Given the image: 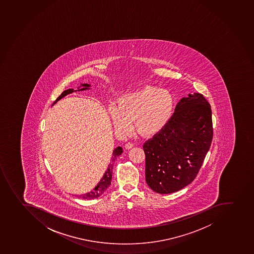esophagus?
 <instances>
[{"instance_id":"obj_1","label":"esophagus","mask_w":254,"mask_h":254,"mask_svg":"<svg viewBox=\"0 0 254 254\" xmlns=\"http://www.w3.org/2000/svg\"><path fill=\"white\" fill-rule=\"evenodd\" d=\"M133 146H134V144L130 143V142H128V143H127V144H125V149H131Z\"/></svg>"}]
</instances>
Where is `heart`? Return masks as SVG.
I'll return each mask as SVG.
<instances>
[{
	"label": "heart",
	"instance_id": "heart-1",
	"mask_svg": "<svg viewBox=\"0 0 254 254\" xmlns=\"http://www.w3.org/2000/svg\"><path fill=\"white\" fill-rule=\"evenodd\" d=\"M174 107L173 98L168 91L154 86H144L124 94L110 108L114 127L127 134L135 129L140 135L151 136L168 124Z\"/></svg>",
	"mask_w": 254,
	"mask_h": 254
}]
</instances>
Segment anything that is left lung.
Instances as JSON below:
<instances>
[{"label":"left lung","instance_id":"8db88e82","mask_svg":"<svg viewBox=\"0 0 254 254\" xmlns=\"http://www.w3.org/2000/svg\"><path fill=\"white\" fill-rule=\"evenodd\" d=\"M212 134V110L202 94L182 98L166 126L143 145L147 185L156 193H171L190 184Z\"/></svg>","mask_w":254,"mask_h":254}]
</instances>
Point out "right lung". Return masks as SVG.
<instances>
[{
    "mask_svg": "<svg viewBox=\"0 0 254 254\" xmlns=\"http://www.w3.org/2000/svg\"><path fill=\"white\" fill-rule=\"evenodd\" d=\"M90 87H91L90 84L83 83L81 84V86L77 87V90L67 89L66 91L62 92L61 96L56 99V101L53 103L52 105L56 104L59 100H61L62 98L64 97L67 95H69V94L75 92V91H86V90H89ZM122 153H123V148L122 147H117L114 149L110 164L108 167L107 170L105 172V174L103 175V177L100 180V182L96 185V187L92 190L90 191L88 193H84L82 195H80L79 198H82V199H94V198L100 197L109 188V187L111 185V181H112L113 164H114V162L116 159L117 157L121 155Z\"/></svg>",
    "mask_w": 254,
    "mask_h": 254,
    "instance_id": "obj_1",
    "label": "right lung"
}]
</instances>
